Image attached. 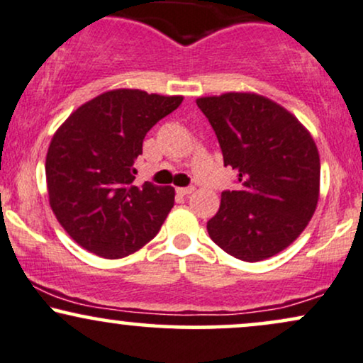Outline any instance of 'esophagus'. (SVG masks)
<instances>
[{
	"label": "esophagus",
	"instance_id": "1",
	"mask_svg": "<svg viewBox=\"0 0 363 363\" xmlns=\"http://www.w3.org/2000/svg\"><path fill=\"white\" fill-rule=\"evenodd\" d=\"M191 193H194V187L193 186H189V187H177V194L187 196V194H191Z\"/></svg>",
	"mask_w": 363,
	"mask_h": 363
}]
</instances>
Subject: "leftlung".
Here are the masks:
<instances>
[{"mask_svg":"<svg viewBox=\"0 0 363 363\" xmlns=\"http://www.w3.org/2000/svg\"><path fill=\"white\" fill-rule=\"evenodd\" d=\"M215 130L225 165L242 187L221 193L208 233L235 259L259 262L303 233L320 199V154L309 130L272 99L225 93L196 99Z\"/></svg>","mask_w":363,"mask_h":363,"instance_id":"1","label":"left lung"}]
</instances>
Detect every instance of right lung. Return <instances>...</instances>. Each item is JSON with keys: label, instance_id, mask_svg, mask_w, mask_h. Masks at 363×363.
I'll list each match as a JSON object with an SVG mask.
<instances>
[{"label": "right lung", "instance_id": "right-lung-1", "mask_svg": "<svg viewBox=\"0 0 363 363\" xmlns=\"http://www.w3.org/2000/svg\"><path fill=\"white\" fill-rule=\"evenodd\" d=\"M182 96L111 89L81 104L57 128L45 159L52 211L77 245L103 259L137 252L174 206L170 186H133L148 130Z\"/></svg>", "mask_w": 363, "mask_h": 363}]
</instances>
